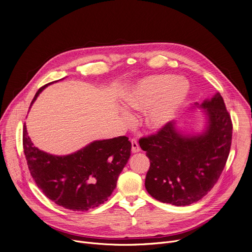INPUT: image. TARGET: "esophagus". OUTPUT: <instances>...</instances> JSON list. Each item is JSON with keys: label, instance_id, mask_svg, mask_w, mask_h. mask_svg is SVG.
<instances>
[{"label": "esophagus", "instance_id": "34e87169", "mask_svg": "<svg viewBox=\"0 0 252 252\" xmlns=\"http://www.w3.org/2000/svg\"><path fill=\"white\" fill-rule=\"evenodd\" d=\"M130 142H131V152H132V153L135 154V153L140 152V148H139V145H138V142H137L136 139L132 138V139L130 140Z\"/></svg>", "mask_w": 252, "mask_h": 252}]
</instances>
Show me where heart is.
I'll return each mask as SVG.
<instances>
[{
  "label": "heart",
  "instance_id": "1",
  "mask_svg": "<svg viewBox=\"0 0 252 252\" xmlns=\"http://www.w3.org/2000/svg\"><path fill=\"white\" fill-rule=\"evenodd\" d=\"M190 93V84L185 78L172 74L155 75L139 81L124 95L121 107L122 118L133 123V115L128 110H147L146 126L155 130L167 126L175 118Z\"/></svg>",
  "mask_w": 252,
  "mask_h": 252
}]
</instances>
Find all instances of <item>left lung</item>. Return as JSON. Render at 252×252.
<instances>
[{
	"label": "left lung",
	"mask_w": 252,
	"mask_h": 252,
	"mask_svg": "<svg viewBox=\"0 0 252 252\" xmlns=\"http://www.w3.org/2000/svg\"><path fill=\"white\" fill-rule=\"evenodd\" d=\"M201 109L205 125L200 132L188 133L178 118L157 134L139 139L151 166L146 189L156 199L175 206L200 200L220 178L231 146L232 124L220 93L189 111ZM185 115V114H184Z\"/></svg>",
	"instance_id": "left-lung-1"
}]
</instances>
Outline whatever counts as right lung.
<instances>
[{
  "mask_svg": "<svg viewBox=\"0 0 252 252\" xmlns=\"http://www.w3.org/2000/svg\"><path fill=\"white\" fill-rule=\"evenodd\" d=\"M53 83L37 92L30 109ZM23 146L31 175L38 188L56 204L74 211H87L107 200L131 151L128 137L118 136L94 140L73 154L55 156L33 146L26 126Z\"/></svg>",
  "mask_w": 252,
  "mask_h": 252,
  "instance_id": "add662e5",
  "label": "right lung"
}]
</instances>
